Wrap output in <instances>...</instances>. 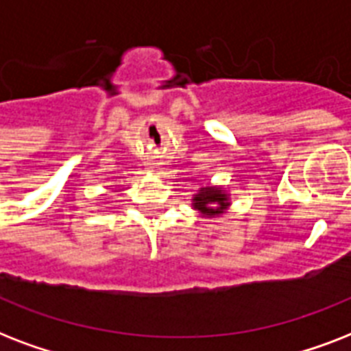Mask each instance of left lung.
I'll use <instances>...</instances> for the list:
<instances>
[{
	"mask_svg": "<svg viewBox=\"0 0 351 351\" xmlns=\"http://www.w3.org/2000/svg\"><path fill=\"white\" fill-rule=\"evenodd\" d=\"M193 209L208 219L220 217L228 211L231 206L230 193L220 186H206L198 189L197 195H193Z\"/></svg>",
	"mask_w": 351,
	"mask_h": 351,
	"instance_id": "8db88e82",
	"label": "left lung"
}]
</instances>
